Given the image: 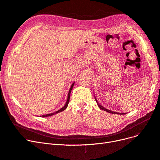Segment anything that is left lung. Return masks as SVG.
<instances>
[{"label":"left lung","instance_id":"8db88e82","mask_svg":"<svg viewBox=\"0 0 160 160\" xmlns=\"http://www.w3.org/2000/svg\"><path fill=\"white\" fill-rule=\"evenodd\" d=\"M96 102H97V103H98V106H99V108L101 109H102V110H104V111H107V112H108V113H113V114H118V113H117V112H114V111H111V110H109V109H105V108H104L103 106H102L101 105H99V104H98V102H97V100H96ZM119 114H121V115H123V114H125V113H119Z\"/></svg>","mask_w":160,"mask_h":160}]
</instances>
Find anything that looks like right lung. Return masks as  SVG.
I'll return each instance as SVG.
<instances>
[{"label":"right lung","mask_w":160,"mask_h":160,"mask_svg":"<svg viewBox=\"0 0 160 160\" xmlns=\"http://www.w3.org/2000/svg\"><path fill=\"white\" fill-rule=\"evenodd\" d=\"M74 83H73V84H72V86H71V87H70V90H69V92H68V98H67V101L66 103H65V105H64V106L63 108H62L61 109H59L58 111H56L55 113H50V114H47V115H42V116H41V117H46L51 116V115H55V114H56V113H59V112H61V111H64L65 109H66V108H67V106H68V103H69V100H70V92H71V90H72V88H73V86H74Z\"/></svg>","instance_id":"obj_1"}]
</instances>
